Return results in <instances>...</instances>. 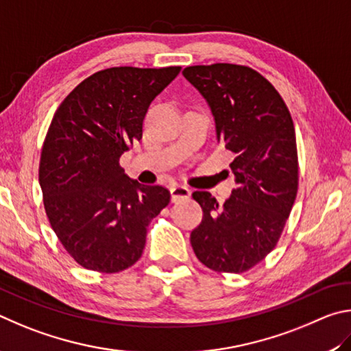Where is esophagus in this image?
<instances>
[{"label": "esophagus", "mask_w": 351, "mask_h": 351, "mask_svg": "<svg viewBox=\"0 0 351 351\" xmlns=\"http://www.w3.org/2000/svg\"><path fill=\"white\" fill-rule=\"evenodd\" d=\"M171 200L172 202H180V200H186L191 195V189L183 186V185H174L171 186Z\"/></svg>", "instance_id": "esophagus-1"}]
</instances>
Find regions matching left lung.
Segmentation results:
<instances>
[{
    "mask_svg": "<svg viewBox=\"0 0 351 351\" xmlns=\"http://www.w3.org/2000/svg\"><path fill=\"white\" fill-rule=\"evenodd\" d=\"M210 106L217 140L234 160L237 188L223 206L208 191L193 197L204 211L191 232L197 259L217 273H243L273 251L298 194L296 132L274 86L247 66L216 63L183 71Z\"/></svg>",
    "mask_w": 351,
    "mask_h": 351,
    "instance_id": "1",
    "label": "left lung"
}]
</instances>
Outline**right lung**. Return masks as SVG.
I'll use <instances>...</instances> for the list:
<instances>
[{
  "label": "right lung",
  "instance_id": "1",
  "mask_svg": "<svg viewBox=\"0 0 351 351\" xmlns=\"http://www.w3.org/2000/svg\"><path fill=\"white\" fill-rule=\"evenodd\" d=\"M180 69L98 71L53 115L40 160L43 202L61 245L86 269L110 274L132 267L147 225L169 204L168 189L140 185L119 162L141 138L151 101Z\"/></svg>",
  "mask_w": 351,
  "mask_h": 351
}]
</instances>
